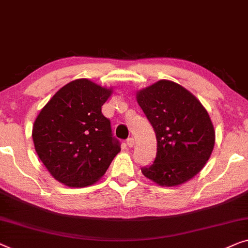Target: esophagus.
Segmentation results:
<instances>
[{"label": "esophagus", "mask_w": 248, "mask_h": 248, "mask_svg": "<svg viewBox=\"0 0 248 248\" xmlns=\"http://www.w3.org/2000/svg\"><path fill=\"white\" fill-rule=\"evenodd\" d=\"M126 144H127L128 148H133V146H134V139H133V138H128V139L126 140Z\"/></svg>", "instance_id": "esophagus-1"}]
</instances>
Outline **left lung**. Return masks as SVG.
Wrapping results in <instances>:
<instances>
[{"mask_svg":"<svg viewBox=\"0 0 248 248\" xmlns=\"http://www.w3.org/2000/svg\"><path fill=\"white\" fill-rule=\"evenodd\" d=\"M136 100L156 135V156L142 169L145 178L174 186L198 174L215 145L209 114L195 95L171 80H159L136 93Z\"/></svg>","mask_w":248,"mask_h":248,"instance_id":"left-lung-1","label":"left lung"}]
</instances>
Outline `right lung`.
<instances>
[{
    "label": "right lung",
    "instance_id": "right-lung-1",
    "mask_svg": "<svg viewBox=\"0 0 248 248\" xmlns=\"http://www.w3.org/2000/svg\"><path fill=\"white\" fill-rule=\"evenodd\" d=\"M113 89L76 79L59 89L37 116L32 128L35 152L57 181L82 188L105 174L120 142L102 106Z\"/></svg>",
    "mask_w": 248,
    "mask_h": 248
}]
</instances>
